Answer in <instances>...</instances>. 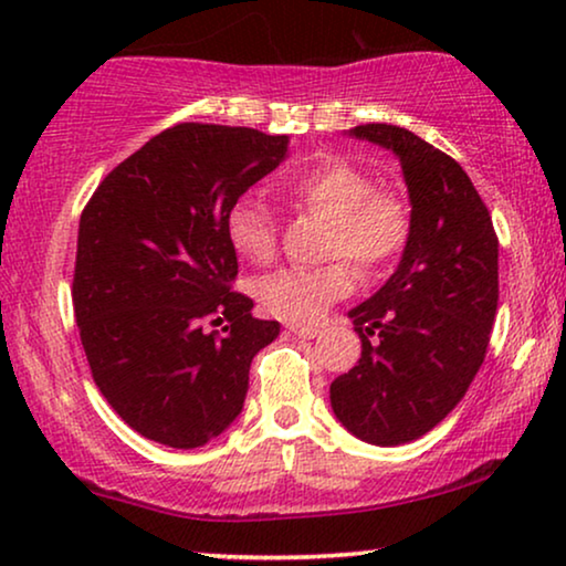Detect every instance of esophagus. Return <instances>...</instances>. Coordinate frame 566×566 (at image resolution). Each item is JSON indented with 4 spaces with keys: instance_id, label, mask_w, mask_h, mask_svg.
I'll return each instance as SVG.
<instances>
[{
    "instance_id": "obj_1",
    "label": "esophagus",
    "mask_w": 566,
    "mask_h": 566,
    "mask_svg": "<svg viewBox=\"0 0 566 566\" xmlns=\"http://www.w3.org/2000/svg\"><path fill=\"white\" fill-rule=\"evenodd\" d=\"M285 329H289L291 335L304 337V339H314L319 335V327H312V324H285Z\"/></svg>"
}]
</instances>
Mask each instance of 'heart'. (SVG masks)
<instances>
[{"instance_id": "obj_1", "label": "heart", "mask_w": 566, "mask_h": 566, "mask_svg": "<svg viewBox=\"0 0 566 566\" xmlns=\"http://www.w3.org/2000/svg\"><path fill=\"white\" fill-rule=\"evenodd\" d=\"M293 203L329 221L316 268H281L258 277L254 296L268 314L285 322H316L353 291L360 277L384 275L412 234V206L394 188H376L366 169L327 159L277 180ZM227 239L250 262H270L277 252V219L268 200L254 192L237 198L227 211ZM350 261L349 266L346 262Z\"/></svg>"}]
</instances>
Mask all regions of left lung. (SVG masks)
Wrapping results in <instances>:
<instances>
[{
    "mask_svg": "<svg viewBox=\"0 0 566 566\" xmlns=\"http://www.w3.org/2000/svg\"><path fill=\"white\" fill-rule=\"evenodd\" d=\"M353 136L399 157L412 234L386 285L350 312L360 360L329 386L332 409L355 438L401 446L436 428L484 363L497 314V234L455 159L386 123Z\"/></svg>",
    "mask_w": 566,
    "mask_h": 566,
    "instance_id": "obj_1",
    "label": "left lung"
}]
</instances>
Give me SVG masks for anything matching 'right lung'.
<instances>
[{
	"instance_id": "add662e5",
	"label": "right lung",
	"mask_w": 566,
	"mask_h": 566,
	"mask_svg": "<svg viewBox=\"0 0 566 566\" xmlns=\"http://www.w3.org/2000/svg\"><path fill=\"white\" fill-rule=\"evenodd\" d=\"M289 136L180 123L120 161L84 206L72 301L92 378L120 420L198 448L242 412L250 363L281 332L237 293L234 200ZM221 326V331H216Z\"/></svg>"
}]
</instances>
